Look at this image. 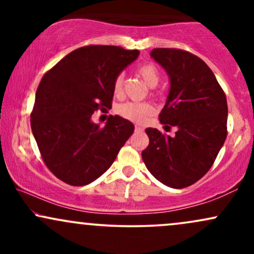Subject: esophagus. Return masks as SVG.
<instances>
[{"label":"esophagus","mask_w":254,"mask_h":254,"mask_svg":"<svg viewBox=\"0 0 254 254\" xmlns=\"http://www.w3.org/2000/svg\"><path fill=\"white\" fill-rule=\"evenodd\" d=\"M135 130H136V131H143V127H139V125H136V127H135Z\"/></svg>","instance_id":"34e87169"}]
</instances>
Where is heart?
Instances as JSON below:
<instances>
[{
	"label": "heart",
	"instance_id": "1",
	"mask_svg": "<svg viewBox=\"0 0 254 254\" xmlns=\"http://www.w3.org/2000/svg\"><path fill=\"white\" fill-rule=\"evenodd\" d=\"M137 74L139 75V77L143 80V82L149 88H154V87L159 84L160 74L153 64H143V65H141L138 70H137ZM123 82V74H119L115 78V82H113V92H115V94H119L122 92ZM151 111H153V109H151V106L148 103H125L118 106L117 109V112L122 117L136 122V123L143 122L145 117L150 115Z\"/></svg>",
	"mask_w": 254,
	"mask_h": 254
}]
</instances>
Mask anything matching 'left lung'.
<instances>
[{
    "mask_svg": "<svg viewBox=\"0 0 254 254\" xmlns=\"http://www.w3.org/2000/svg\"><path fill=\"white\" fill-rule=\"evenodd\" d=\"M150 57L170 77L160 122L176 127L177 132L171 137L145 129L149 145L142 159L160 183L172 189L188 188L210 170L226 141V95L211 69L190 52L154 49Z\"/></svg>",
    "mask_w": 254,
    "mask_h": 254,
    "instance_id": "1",
    "label": "left lung"
}]
</instances>
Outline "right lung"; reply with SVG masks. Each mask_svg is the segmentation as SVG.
Listing matches in <instances>:
<instances>
[{"label":"right lung","instance_id":"1","mask_svg":"<svg viewBox=\"0 0 254 254\" xmlns=\"http://www.w3.org/2000/svg\"><path fill=\"white\" fill-rule=\"evenodd\" d=\"M138 55L119 46H84L43 76L31 127L44 162L62 182L72 186L94 182L132 135L135 127L127 119L110 116L101 127L92 115L111 109L115 78Z\"/></svg>","mask_w":254,"mask_h":254}]
</instances>
